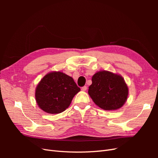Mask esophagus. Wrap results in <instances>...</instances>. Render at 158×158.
Returning a JSON list of instances; mask_svg holds the SVG:
<instances>
[{"label": "esophagus", "mask_w": 158, "mask_h": 158, "mask_svg": "<svg viewBox=\"0 0 158 158\" xmlns=\"http://www.w3.org/2000/svg\"><path fill=\"white\" fill-rule=\"evenodd\" d=\"M81 89H82V91H85L87 89V86H85V85H84V86L82 87V88H81Z\"/></svg>", "instance_id": "esophagus-1"}]
</instances>
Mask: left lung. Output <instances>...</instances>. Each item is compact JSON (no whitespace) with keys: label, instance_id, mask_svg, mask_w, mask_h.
Masks as SVG:
<instances>
[{"label":"left lung","instance_id":"left-lung-1","mask_svg":"<svg viewBox=\"0 0 158 158\" xmlns=\"http://www.w3.org/2000/svg\"><path fill=\"white\" fill-rule=\"evenodd\" d=\"M92 81L88 94L100 108L116 110L125 103L128 89L121 76L108 71H101L93 76Z\"/></svg>","mask_w":158,"mask_h":158}]
</instances>
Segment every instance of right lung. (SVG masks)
I'll return each instance as SVG.
<instances>
[{"instance_id":"obj_1","label":"right lung","mask_w":158,"mask_h":158,"mask_svg":"<svg viewBox=\"0 0 158 158\" xmlns=\"http://www.w3.org/2000/svg\"><path fill=\"white\" fill-rule=\"evenodd\" d=\"M73 78L60 72L45 76L35 90L39 107L51 114L60 113L68 108L74 95L80 92Z\"/></svg>"}]
</instances>
